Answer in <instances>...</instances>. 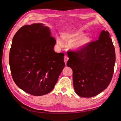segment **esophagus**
<instances>
[{"label": "esophagus", "mask_w": 121, "mask_h": 121, "mask_svg": "<svg viewBox=\"0 0 121 121\" xmlns=\"http://www.w3.org/2000/svg\"><path fill=\"white\" fill-rule=\"evenodd\" d=\"M69 57L66 56H65L64 57V62L65 63V64H66L67 61H68V60H69Z\"/></svg>", "instance_id": "esophagus-1"}]
</instances>
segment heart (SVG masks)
Wrapping results in <instances>:
<instances>
[{
    "instance_id": "b5f03b06",
    "label": "heart",
    "mask_w": 121,
    "mask_h": 121,
    "mask_svg": "<svg viewBox=\"0 0 121 121\" xmlns=\"http://www.w3.org/2000/svg\"><path fill=\"white\" fill-rule=\"evenodd\" d=\"M84 33L81 31L66 33L64 34L62 38L64 41L70 43L73 49H79L84 47L91 41V38L87 36H83ZM57 42L59 45L62 46L63 45V42L61 39H58Z\"/></svg>"
}]
</instances>
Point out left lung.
Segmentation results:
<instances>
[{
  "instance_id": "left-lung-1",
  "label": "left lung",
  "mask_w": 121,
  "mask_h": 121,
  "mask_svg": "<svg viewBox=\"0 0 121 121\" xmlns=\"http://www.w3.org/2000/svg\"><path fill=\"white\" fill-rule=\"evenodd\" d=\"M67 66L73 70L74 89L78 95L91 98L109 85L116 62L115 49L107 30H103L97 41L77 51H69Z\"/></svg>"
}]
</instances>
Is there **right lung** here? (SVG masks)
Segmentation results:
<instances>
[{"instance_id": "right-lung-1", "label": "right lung", "mask_w": 121, "mask_h": 121, "mask_svg": "<svg viewBox=\"0 0 121 121\" xmlns=\"http://www.w3.org/2000/svg\"><path fill=\"white\" fill-rule=\"evenodd\" d=\"M55 39L42 23L24 26L12 40L9 63L18 87L29 94L44 95L54 89L65 66L64 54L54 50Z\"/></svg>"}]
</instances>
